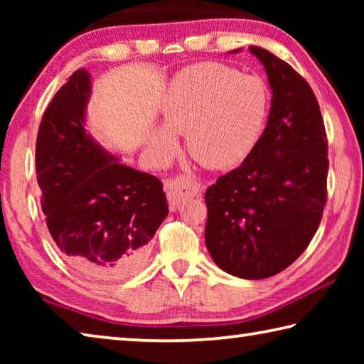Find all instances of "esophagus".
<instances>
[{
    "label": "esophagus",
    "instance_id": "obj_1",
    "mask_svg": "<svg viewBox=\"0 0 364 364\" xmlns=\"http://www.w3.org/2000/svg\"><path fill=\"white\" fill-rule=\"evenodd\" d=\"M200 191L202 184L191 176H176L165 184V193H167L171 208L180 207L181 202L188 197L199 196Z\"/></svg>",
    "mask_w": 364,
    "mask_h": 364
}]
</instances>
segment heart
<instances>
[{"instance_id": "obj_1", "label": "heart", "mask_w": 364, "mask_h": 364, "mask_svg": "<svg viewBox=\"0 0 364 364\" xmlns=\"http://www.w3.org/2000/svg\"><path fill=\"white\" fill-rule=\"evenodd\" d=\"M268 115L267 86L230 67L208 63L181 70L160 106L162 127L146 133V151L165 160L186 134L191 156L207 168L242 164L260 139Z\"/></svg>"}]
</instances>
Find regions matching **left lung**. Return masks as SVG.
I'll return each instance as SVG.
<instances>
[{
  "label": "left lung",
  "mask_w": 364,
  "mask_h": 364,
  "mask_svg": "<svg viewBox=\"0 0 364 364\" xmlns=\"http://www.w3.org/2000/svg\"><path fill=\"white\" fill-rule=\"evenodd\" d=\"M249 53L273 95L268 122L250 156L205 191V245L226 273L264 279L297 260L315 236L329 160L310 85L267 49L249 46Z\"/></svg>",
  "instance_id": "left-lung-1"
}]
</instances>
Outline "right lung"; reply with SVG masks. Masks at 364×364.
<instances>
[{"label": "right lung", "instance_id": "obj_1", "mask_svg": "<svg viewBox=\"0 0 364 364\" xmlns=\"http://www.w3.org/2000/svg\"><path fill=\"white\" fill-rule=\"evenodd\" d=\"M91 75L73 72L49 102L36 138V180L48 230L80 273L115 281L134 273L168 215L159 178L128 167L88 130Z\"/></svg>", "mask_w": 364, "mask_h": 364}]
</instances>
